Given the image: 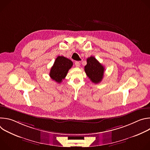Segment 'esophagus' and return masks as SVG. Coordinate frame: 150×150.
Listing matches in <instances>:
<instances>
[{
	"label": "esophagus",
	"instance_id": "esophagus-1",
	"mask_svg": "<svg viewBox=\"0 0 150 150\" xmlns=\"http://www.w3.org/2000/svg\"><path fill=\"white\" fill-rule=\"evenodd\" d=\"M75 65L76 67H77V68L79 67H80V63H79V62H78V61L75 62Z\"/></svg>",
	"mask_w": 150,
	"mask_h": 150
}]
</instances>
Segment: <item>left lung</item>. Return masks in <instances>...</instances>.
<instances>
[{
	"mask_svg": "<svg viewBox=\"0 0 150 150\" xmlns=\"http://www.w3.org/2000/svg\"><path fill=\"white\" fill-rule=\"evenodd\" d=\"M87 65L84 67V70L90 80L98 83L103 78L104 67L94 57L91 56L87 59Z\"/></svg>",
	"mask_w": 150,
	"mask_h": 150,
	"instance_id": "8db88e82",
	"label": "left lung"
}]
</instances>
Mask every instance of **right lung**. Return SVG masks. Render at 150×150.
<instances>
[{"instance_id": "add662e5", "label": "right lung", "mask_w": 150, "mask_h": 150, "mask_svg": "<svg viewBox=\"0 0 150 150\" xmlns=\"http://www.w3.org/2000/svg\"><path fill=\"white\" fill-rule=\"evenodd\" d=\"M72 65L73 63L70 59L64 56H58L50 69L49 75L53 80L60 83L65 78Z\"/></svg>"}]
</instances>
